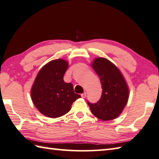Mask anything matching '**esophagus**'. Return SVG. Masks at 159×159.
Returning a JSON list of instances; mask_svg holds the SVG:
<instances>
[{"label": "esophagus", "instance_id": "obj_1", "mask_svg": "<svg viewBox=\"0 0 159 159\" xmlns=\"http://www.w3.org/2000/svg\"><path fill=\"white\" fill-rule=\"evenodd\" d=\"M81 96H82V98H85L86 97V93H84L82 94V95H81Z\"/></svg>", "mask_w": 159, "mask_h": 159}]
</instances>
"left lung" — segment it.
<instances>
[{
	"instance_id": "8db88e82",
	"label": "left lung",
	"mask_w": 159,
	"mask_h": 159,
	"mask_svg": "<svg viewBox=\"0 0 159 159\" xmlns=\"http://www.w3.org/2000/svg\"><path fill=\"white\" fill-rule=\"evenodd\" d=\"M92 67L100 78L102 94L97 103H87L96 117L103 121L112 120L121 114L128 102L127 84L118 68L106 58H95Z\"/></svg>"
}]
</instances>
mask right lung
<instances>
[{"mask_svg": "<svg viewBox=\"0 0 159 159\" xmlns=\"http://www.w3.org/2000/svg\"><path fill=\"white\" fill-rule=\"evenodd\" d=\"M69 63L62 59L49 61L42 68L31 90V99L42 114L57 118L66 114L81 96L74 93L71 83L64 81Z\"/></svg>", "mask_w": 159, "mask_h": 159, "instance_id": "1", "label": "right lung"}]
</instances>
